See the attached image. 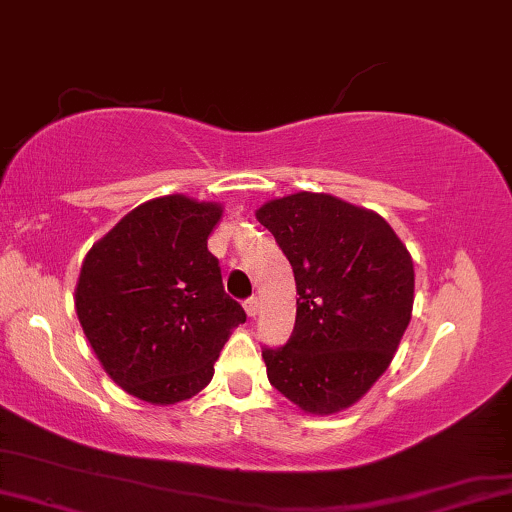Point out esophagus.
I'll return each mask as SVG.
<instances>
[{
  "label": "esophagus",
  "instance_id": "esophagus-1",
  "mask_svg": "<svg viewBox=\"0 0 512 512\" xmlns=\"http://www.w3.org/2000/svg\"><path fill=\"white\" fill-rule=\"evenodd\" d=\"M244 311H247V314L254 318L258 314V298H247V300H244Z\"/></svg>",
  "mask_w": 512,
  "mask_h": 512
}]
</instances>
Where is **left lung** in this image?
<instances>
[{
    "instance_id": "1",
    "label": "left lung",
    "mask_w": 512,
    "mask_h": 512,
    "mask_svg": "<svg viewBox=\"0 0 512 512\" xmlns=\"http://www.w3.org/2000/svg\"><path fill=\"white\" fill-rule=\"evenodd\" d=\"M256 219L298 288L291 339L263 346L268 379L307 413L348 409L388 369L411 321V254L379 214L328 194L277 198Z\"/></svg>"
}]
</instances>
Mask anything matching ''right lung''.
<instances>
[{
  "mask_svg": "<svg viewBox=\"0 0 512 512\" xmlns=\"http://www.w3.org/2000/svg\"><path fill=\"white\" fill-rule=\"evenodd\" d=\"M219 219L217 203L154 198L96 242L80 270L85 337L110 379L143 402L175 404L201 392L231 330L247 321L207 251Z\"/></svg>",
  "mask_w": 512,
  "mask_h": 512,
  "instance_id": "obj_1",
  "label": "right lung"
}]
</instances>
